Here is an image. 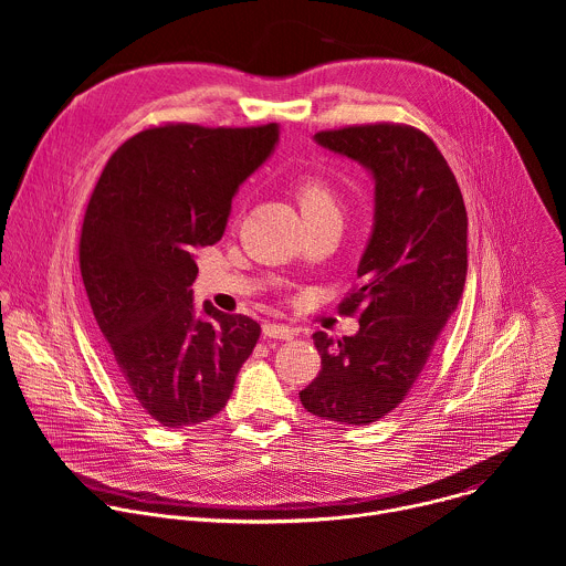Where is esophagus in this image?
Returning a JSON list of instances; mask_svg holds the SVG:
<instances>
[{
    "mask_svg": "<svg viewBox=\"0 0 566 566\" xmlns=\"http://www.w3.org/2000/svg\"><path fill=\"white\" fill-rule=\"evenodd\" d=\"M264 336L269 338H280V340H291L295 336V332L286 325H280V322H266L264 325Z\"/></svg>",
    "mask_w": 566,
    "mask_h": 566,
    "instance_id": "1",
    "label": "esophagus"
}]
</instances>
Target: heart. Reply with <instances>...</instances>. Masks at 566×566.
Listing matches in <instances>:
<instances>
[{
  "instance_id": "1",
  "label": "heart",
  "mask_w": 566,
  "mask_h": 566,
  "mask_svg": "<svg viewBox=\"0 0 566 566\" xmlns=\"http://www.w3.org/2000/svg\"><path fill=\"white\" fill-rule=\"evenodd\" d=\"M295 195H297L304 219L322 214V212H340L336 195L332 192V188L325 181H319V179L300 181Z\"/></svg>"
}]
</instances>
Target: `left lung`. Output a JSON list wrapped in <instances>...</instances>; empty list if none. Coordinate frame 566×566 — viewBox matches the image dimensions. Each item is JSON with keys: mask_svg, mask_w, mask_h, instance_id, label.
<instances>
[{"mask_svg": "<svg viewBox=\"0 0 566 566\" xmlns=\"http://www.w3.org/2000/svg\"><path fill=\"white\" fill-rule=\"evenodd\" d=\"M313 140L356 160L374 181V223L358 262L360 286L343 302L360 329L313 334L319 374L300 391L306 412L367 426L406 398L463 293L468 214L432 138L408 125L319 132Z\"/></svg>", "mask_w": 566, "mask_h": 566, "instance_id": "left-lung-1", "label": "left lung"}]
</instances>
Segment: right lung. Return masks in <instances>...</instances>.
I'll use <instances>...</instances> for the list:
<instances>
[{
	"instance_id": "right-lung-1",
	"label": "right lung",
	"mask_w": 566,
	"mask_h": 566,
	"mask_svg": "<svg viewBox=\"0 0 566 566\" xmlns=\"http://www.w3.org/2000/svg\"><path fill=\"white\" fill-rule=\"evenodd\" d=\"M280 140V125H166L123 143L90 199L80 271L109 363L154 421L212 419L253 354L260 325L208 300L197 311V251L221 239L232 199Z\"/></svg>"
}]
</instances>
